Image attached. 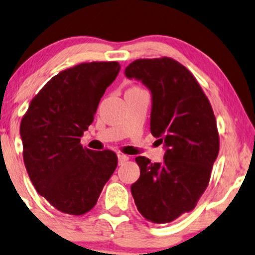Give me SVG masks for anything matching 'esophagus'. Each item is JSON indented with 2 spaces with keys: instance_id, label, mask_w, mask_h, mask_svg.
Segmentation results:
<instances>
[{
  "instance_id": "34e87169",
  "label": "esophagus",
  "mask_w": 255,
  "mask_h": 255,
  "mask_svg": "<svg viewBox=\"0 0 255 255\" xmlns=\"http://www.w3.org/2000/svg\"><path fill=\"white\" fill-rule=\"evenodd\" d=\"M128 156L127 155H124V154H118V162H119V165H122L125 162L128 161Z\"/></svg>"
}]
</instances>
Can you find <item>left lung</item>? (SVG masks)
I'll return each mask as SVG.
<instances>
[{
    "instance_id": "obj_1",
    "label": "left lung",
    "mask_w": 255,
    "mask_h": 255,
    "mask_svg": "<svg viewBox=\"0 0 255 255\" xmlns=\"http://www.w3.org/2000/svg\"><path fill=\"white\" fill-rule=\"evenodd\" d=\"M125 74L150 91V131L165 149L162 163L135 158L141 175L131 195L145 219L170 223L191 211L209 184L219 151L215 114L195 77L174 59H137Z\"/></svg>"
}]
</instances>
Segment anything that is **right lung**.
Here are the masks:
<instances>
[{"label":"right lung","instance_id":"1","mask_svg":"<svg viewBox=\"0 0 255 255\" xmlns=\"http://www.w3.org/2000/svg\"><path fill=\"white\" fill-rule=\"evenodd\" d=\"M118 62L83 63L54 76L33 98L21 121L23 159L33 186L53 208L80 216L97 204L118 165L111 150L83 148Z\"/></svg>","mask_w":255,"mask_h":255}]
</instances>
